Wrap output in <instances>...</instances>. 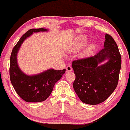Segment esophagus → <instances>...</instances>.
Wrapping results in <instances>:
<instances>
[{
	"mask_svg": "<svg viewBox=\"0 0 130 130\" xmlns=\"http://www.w3.org/2000/svg\"><path fill=\"white\" fill-rule=\"evenodd\" d=\"M66 70H67V71L69 72V71H71L73 69H72V67L70 66V65H68V66L66 67Z\"/></svg>",
	"mask_w": 130,
	"mask_h": 130,
	"instance_id": "34e87169",
	"label": "esophagus"
}]
</instances>
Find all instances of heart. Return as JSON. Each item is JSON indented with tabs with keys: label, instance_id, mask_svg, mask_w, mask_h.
Masks as SVG:
<instances>
[{
	"label": "heart",
	"instance_id": "1",
	"mask_svg": "<svg viewBox=\"0 0 130 130\" xmlns=\"http://www.w3.org/2000/svg\"><path fill=\"white\" fill-rule=\"evenodd\" d=\"M87 39L85 37H81V38L78 39L75 41L71 46V50L74 51H77L79 50H80L81 48L85 46V45L87 43Z\"/></svg>",
	"mask_w": 130,
	"mask_h": 130
}]
</instances>
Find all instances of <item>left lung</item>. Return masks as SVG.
<instances>
[{
  "mask_svg": "<svg viewBox=\"0 0 130 130\" xmlns=\"http://www.w3.org/2000/svg\"><path fill=\"white\" fill-rule=\"evenodd\" d=\"M104 48L94 56L73 61L76 78L73 88L82 102L101 104L108 99L118 86L121 56L116 43L110 34H105ZM108 58L106 64L99 66Z\"/></svg>",
  "mask_w": 130,
  "mask_h": 130,
  "instance_id": "8db88e82",
  "label": "left lung"
}]
</instances>
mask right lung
Listing matches in <instances>:
<instances>
[{
	"mask_svg": "<svg viewBox=\"0 0 130 130\" xmlns=\"http://www.w3.org/2000/svg\"><path fill=\"white\" fill-rule=\"evenodd\" d=\"M46 31L47 29L44 28L29 29L14 46L11 54V82L20 98L27 102H40L45 101L51 94L56 83L60 80L65 72V69H50L41 74L29 76L25 74L19 68L17 62V53L24 40L33 32Z\"/></svg>",
	"mask_w": 130,
	"mask_h": 130,
	"instance_id": "obj_1",
	"label": "right lung"
}]
</instances>
